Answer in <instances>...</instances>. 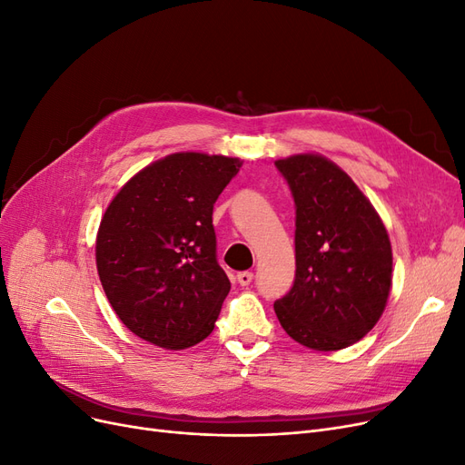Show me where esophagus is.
Returning <instances> with one entry per match:
<instances>
[{
    "label": "esophagus",
    "mask_w": 465,
    "mask_h": 465,
    "mask_svg": "<svg viewBox=\"0 0 465 465\" xmlns=\"http://www.w3.org/2000/svg\"><path fill=\"white\" fill-rule=\"evenodd\" d=\"M252 272H239L237 273V282H239V285H249L251 282H252Z\"/></svg>",
    "instance_id": "1"
}]
</instances>
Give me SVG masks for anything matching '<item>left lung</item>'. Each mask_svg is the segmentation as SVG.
I'll use <instances>...</instances> for the list:
<instances>
[{"mask_svg": "<svg viewBox=\"0 0 465 465\" xmlns=\"http://www.w3.org/2000/svg\"><path fill=\"white\" fill-rule=\"evenodd\" d=\"M295 199V282L273 302L285 333L314 351L354 345L381 318L392 282L389 233L347 172L316 153L276 161Z\"/></svg>", "mask_w": 465, "mask_h": 465, "instance_id": "1", "label": "left lung"}]
</instances>
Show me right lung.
I'll return each instance as SVG.
<instances>
[{
    "label": "right lung",
    "instance_id": "right-lung-1",
    "mask_svg": "<svg viewBox=\"0 0 465 465\" xmlns=\"http://www.w3.org/2000/svg\"><path fill=\"white\" fill-rule=\"evenodd\" d=\"M242 168L223 154L174 153L130 178L101 218L95 262L126 328L180 351L209 337L230 293L213 209Z\"/></svg>",
    "mask_w": 465,
    "mask_h": 465
}]
</instances>
